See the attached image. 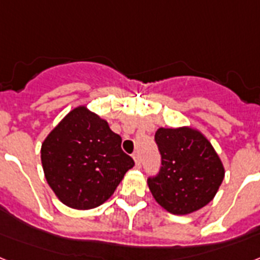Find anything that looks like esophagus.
I'll return each instance as SVG.
<instances>
[{
	"instance_id": "esophagus-1",
	"label": "esophagus",
	"mask_w": 260,
	"mask_h": 260,
	"mask_svg": "<svg viewBox=\"0 0 260 260\" xmlns=\"http://www.w3.org/2000/svg\"><path fill=\"white\" fill-rule=\"evenodd\" d=\"M133 158H134L135 160V166L141 167V155H139L138 151H135V153L133 154Z\"/></svg>"
}]
</instances>
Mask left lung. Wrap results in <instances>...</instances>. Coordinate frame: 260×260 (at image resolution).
<instances>
[{
	"label": "left lung",
	"mask_w": 260,
	"mask_h": 260,
	"mask_svg": "<svg viewBox=\"0 0 260 260\" xmlns=\"http://www.w3.org/2000/svg\"><path fill=\"white\" fill-rule=\"evenodd\" d=\"M160 169L147 183L155 201L175 215L202 209L215 197L224 169L211 143L190 127L155 133Z\"/></svg>",
	"instance_id": "left-lung-1"
}]
</instances>
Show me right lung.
<instances>
[{"instance_id": "1", "label": "right lung", "mask_w": 260, "mask_h": 260, "mask_svg": "<svg viewBox=\"0 0 260 260\" xmlns=\"http://www.w3.org/2000/svg\"><path fill=\"white\" fill-rule=\"evenodd\" d=\"M122 138L85 106L70 111L41 147L45 177L59 201L78 210L110 198L134 160Z\"/></svg>"}]
</instances>
